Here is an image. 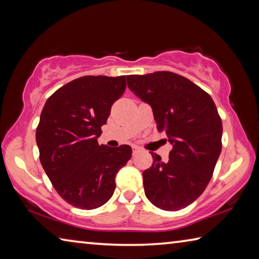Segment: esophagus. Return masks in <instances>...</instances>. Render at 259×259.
Listing matches in <instances>:
<instances>
[{"label": "esophagus", "mask_w": 259, "mask_h": 259, "mask_svg": "<svg viewBox=\"0 0 259 259\" xmlns=\"http://www.w3.org/2000/svg\"><path fill=\"white\" fill-rule=\"evenodd\" d=\"M140 152V148H138V147H136V146H134L133 147V154L134 155H136V154H138V153Z\"/></svg>", "instance_id": "1"}]
</instances>
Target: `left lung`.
<instances>
[{
    "label": "left lung",
    "instance_id": "obj_1",
    "mask_svg": "<svg viewBox=\"0 0 259 259\" xmlns=\"http://www.w3.org/2000/svg\"><path fill=\"white\" fill-rule=\"evenodd\" d=\"M129 89L151 105L159 131L172 144L169 161L152 153L143 172L147 199L162 210L177 211L202 194L222 151L223 124L210 95L172 72L126 76Z\"/></svg>",
    "mask_w": 259,
    "mask_h": 259
}]
</instances>
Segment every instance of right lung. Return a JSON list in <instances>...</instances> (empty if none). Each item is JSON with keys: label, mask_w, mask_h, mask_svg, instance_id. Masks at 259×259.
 Instances as JSON below:
<instances>
[{"label": "right lung", "mask_w": 259, "mask_h": 259, "mask_svg": "<svg viewBox=\"0 0 259 259\" xmlns=\"http://www.w3.org/2000/svg\"><path fill=\"white\" fill-rule=\"evenodd\" d=\"M125 76H82L48 98L36 128L40 161L57 193L73 207L91 210L107 202L131 147L99 145L102 125L123 95Z\"/></svg>", "instance_id": "add662e5"}]
</instances>
